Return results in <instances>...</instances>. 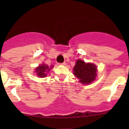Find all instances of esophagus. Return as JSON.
<instances>
[{"instance_id":"obj_1","label":"esophagus","mask_w":129,"mask_h":129,"mask_svg":"<svg viewBox=\"0 0 129 129\" xmlns=\"http://www.w3.org/2000/svg\"><path fill=\"white\" fill-rule=\"evenodd\" d=\"M60 65H62V66H66V62H63V63H61Z\"/></svg>"}]
</instances>
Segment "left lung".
<instances>
[{
  "label": "left lung",
  "mask_w": 129,
  "mask_h": 129,
  "mask_svg": "<svg viewBox=\"0 0 129 129\" xmlns=\"http://www.w3.org/2000/svg\"><path fill=\"white\" fill-rule=\"evenodd\" d=\"M74 75L80 79L82 84H90L95 79L97 67L93 63H86L80 60H77L74 67Z\"/></svg>",
  "instance_id": "1"
}]
</instances>
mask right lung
<instances>
[{"label":"right lung","mask_w":129,"mask_h":129,"mask_svg":"<svg viewBox=\"0 0 129 129\" xmlns=\"http://www.w3.org/2000/svg\"><path fill=\"white\" fill-rule=\"evenodd\" d=\"M51 67H52V66H51ZM50 70V69L49 68V66H46L45 64H42L39 67H37V68H36V72H37L39 77H44L47 75L45 74L46 71H49Z\"/></svg>","instance_id":"obj_1"}]
</instances>
